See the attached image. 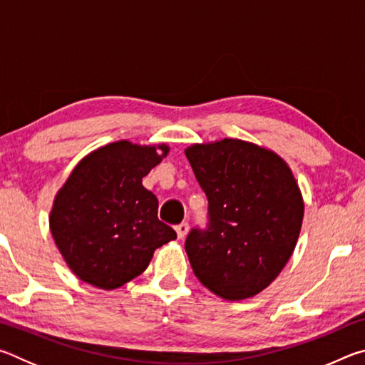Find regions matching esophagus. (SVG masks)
Wrapping results in <instances>:
<instances>
[{"instance_id": "1", "label": "esophagus", "mask_w": 365, "mask_h": 365, "mask_svg": "<svg viewBox=\"0 0 365 365\" xmlns=\"http://www.w3.org/2000/svg\"><path fill=\"white\" fill-rule=\"evenodd\" d=\"M188 228H190V225H188V222H182V224H178L177 227H175V232H177V237L180 238V240H183L185 238V235L188 233Z\"/></svg>"}]
</instances>
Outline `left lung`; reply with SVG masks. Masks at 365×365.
<instances>
[{
	"mask_svg": "<svg viewBox=\"0 0 365 365\" xmlns=\"http://www.w3.org/2000/svg\"><path fill=\"white\" fill-rule=\"evenodd\" d=\"M185 154L207 196V227L185 240L202 285L228 301L261 293L298 242L304 202L285 160L243 140L193 145Z\"/></svg>",
	"mask_w": 365,
	"mask_h": 365,
	"instance_id": "left-lung-1",
	"label": "left lung"
}]
</instances>
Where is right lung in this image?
<instances>
[{
  "instance_id": "1",
  "label": "right lung",
  "mask_w": 365,
  "mask_h": 365,
  "mask_svg": "<svg viewBox=\"0 0 365 365\" xmlns=\"http://www.w3.org/2000/svg\"><path fill=\"white\" fill-rule=\"evenodd\" d=\"M168 153V145L109 143L80 160L58 191L49 228L80 280L119 288L146 270L154 251L177 238L158 219V197L141 183Z\"/></svg>"
}]
</instances>
